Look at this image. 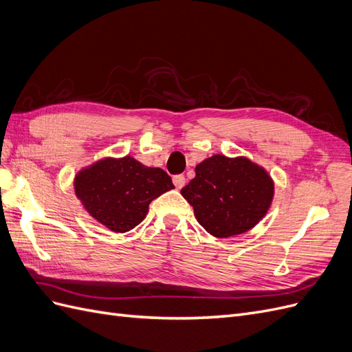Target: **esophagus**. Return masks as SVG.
Returning a JSON list of instances; mask_svg holds the SVG:
<instances>
[{
	"label": "esophagus",
	"instance_id": "34e87169",
	"mask_svg": "<svg viewBox=\"0 0 352 352\" xmlns=\"http://www.w3.org/2000/svg\"><path fill=\"white\" fill-rule=\"evenodd\" d=\"M185 182H186V179L184 175H177L173 177V184L177 189H182L185 186Z\"/></svg>",
	"mask_w": 352,
	"mask_h": 352
}]
</instances>
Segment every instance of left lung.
<instances>
[{"mask_svg":"<svg viewBox=\"0 0 352 352\" xmlns=\"http://www.w3.org/2000/svg\"><path fill=\"white\" fill-rule=\"evenodd\" d=\"M180 194L210 235L229 238L248 232L265 216L274 184L251 160L216 154L195 167V177Z\"/></svg>","mask_w":352,"mask_h":352,"instance_id":"obj_1","label":"left lung"}]
</instances>
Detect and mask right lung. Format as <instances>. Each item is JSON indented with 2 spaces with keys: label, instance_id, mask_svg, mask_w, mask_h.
Segmentation results:
<instances>
[{
  "label": "right lung",
  "instance_id": "add662e5",
  "mask_svg": "<svg viewBox=\"0 0 352 352\" xmlns=\"http://www.w3.org/2000/svg\"><path fill=\"white\" fill-rule=\"evenodd\" d=\"M173 188L163 168L146 167L131 155L102 158L74 177V192L83 208L116 233L140 225L151 201Z\"/></svg>",
  "mask_w": 352,
  "mask_h": 352
}]
</instances>
